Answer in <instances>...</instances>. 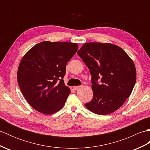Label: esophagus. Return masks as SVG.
Instances as JSON below:
<instances>
[{"label":"esophagus","mask_w":150,"mask_h":150,"mask_svg":"<svg viewBox=\"0 0 150 150\" xmlns=\"http://www.w3.org/2000/svg\"><path fill=\"white\" fill-rule=\"evenodd\" d=\"M81 88V86H73V89H74L75 90H78V89Z\"/></svg>","instance_id":"1"}]
</instances>
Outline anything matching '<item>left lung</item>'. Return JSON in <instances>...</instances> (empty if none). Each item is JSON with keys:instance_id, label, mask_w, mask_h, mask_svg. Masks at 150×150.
Returning a JSON list of instances; mask_svg holds the SVG:
<instances>
[{"instance_id": "8db88e82", "label": "left lung", "mask_w": 150, "mask_h": 150, "mask_svg": "<svg viewBox=\"0 0 150 150\" xmlns=\"http://www.w3.org/2000/svg\"><path fill=\"white\" fill-rule=\"evenodd\" d=\"M77 53L91 75L93 97L85 106L103 115L117 110L134 88L137 73L133 60L120 47L111 43H85Z\"/></svg>"}]
</instances>
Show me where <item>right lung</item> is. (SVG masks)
<instances>
[{
	"mask_svg": "<svg viewBox=\"0 0 150 150\" xmlns=\"http://www.w3.org/2000/svg\"><path fill=\"white\" fill-rule=\"evenodd\" d=\"M77 43L43 41L31 47L19 64L17 81L22 95L35 110L57 112L70 93L63 78L66 64L78 50Z\"/></svg>",
	"mask_w": 150,
	"mask_h": 150,
	"instance_id": "right-lung-1",
	"label": "right lung"
}]
</instances>
